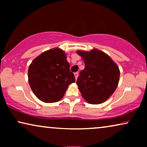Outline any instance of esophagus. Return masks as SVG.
<instances>
[{
    "instance_id": "obj_1",
    "label": "esophagus",
    "mask_w": 147,
    "mask_h": 147,
    "mask_svg": "<svg viewBox=\"0 0 147 147\" xmlns=\"http://www.w3.org/2000/svg\"><path fill=\"white\" fill-rule=\"evenodd\" d=\"M74 76H75L76 80H77L78 76V72H76V73H74Z\"/></svg>"
}]
</instances>
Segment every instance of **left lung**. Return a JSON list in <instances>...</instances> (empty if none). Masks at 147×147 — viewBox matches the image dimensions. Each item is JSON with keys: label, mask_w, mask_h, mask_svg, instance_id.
<instances>
[{"label": "left lung", "mask_w": 147, "mask_h": 147, "mask_svg": "<svg viewBox=\"0 0 147 147\" xmlns=\"http://www.w3.org/2000/svg\"><path fill=\"white\" fill-rule=\"evenodd\" d=\"M85 63L76 84L88 103L99 104L105 102L117 88L120 70L109 55L100 50L78 51Z\"/></svg>", "instance_id": "obj_1"}]
</instances>
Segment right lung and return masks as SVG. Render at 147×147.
Here are the masks:
<instances>
[{
    "label": "right lung",
    "mask_w": 147,
    "mask_h": 147,
    "mask_svg": "<svg viewBox=\"0 0 147 147\" xmlns=\"http://www.w3.org/2000/svg\"><path fill=\"white\" fill-rule=\"evenodd\" d=\"M66 54L59 48L48 50L30 64L29 83L38 99L46 103L58 102L63 97L68 86L75 82Z\"/></svg>",
    "instance_id": "1"
}]
</instances>
